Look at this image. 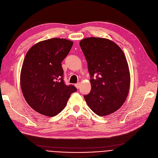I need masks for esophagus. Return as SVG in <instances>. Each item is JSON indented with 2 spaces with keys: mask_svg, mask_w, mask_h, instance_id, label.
<instances>
[{
  "mask_svg": "<svg viewBox=\"0 0 158 158\" xmlns=\"http://www.w3.org/2000/svg\"><path fill=\"white\" fill-rule=\"evenodd\" d=\"M80 83H79H79H77V84H76V85H75V86H76V88L77 89H79V88H80Z\"/></svg>",
  "mask_w": 158,
  "mask_h": 158,
  "instance_id": "34e87169",
  "label": "esophagus"
}]
</instances>
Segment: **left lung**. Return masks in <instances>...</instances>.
I'll use <instances>...</instances> for the list:
<instances>
[{
    "instance_id": "obj_1",
    "label": "left lung",
    "mask_w": 158,
    "mask_h": 158,
    "mask_svg": "<svg viewBox=\"0 0 158 158\" xmlns=\"http://www.w3.org/2000/svg\"><path fill=\"white\" fill-rule=\"evenodd\" d=\"M79 45L91 77L92 89L84 96L88 106L101 117L117 111L125 102L130 88L125 54L118 45L107 38H86Z\"/></svg>"
}]
</instances>
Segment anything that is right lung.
I'll return each mask as SVG.
<instances>
[{
  "instance_id": "1",
  "label": "right lung",
  "mask_w": 158,
  "mask_h": 158,
  "mask_svg": "<svg viewBox=\"0 0 158 158\" xmlns=\"http://www.w3.org/2000/svg\"><path fill=\"white\" fill-rule=\"evenodd\" d=\"M73 41L54 38L40 41L29 50L22 64L20 86L27 104L48 117L60 113L76 92L63 81L61 62L69 53Z\"/></svg>"
}]
</instances>
